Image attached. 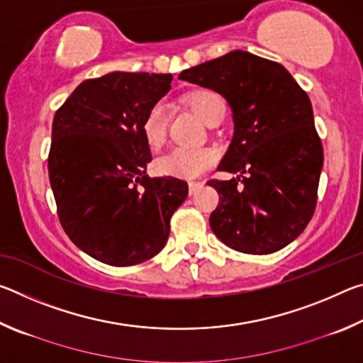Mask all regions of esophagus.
<instances>
[{"label":"esophagus","mask_w":363,"mask_h":363,"mask_svg":"<svg viewBox=\"0 0 363 363\" xmlns=\"http://www.w3.org/2000/svg\"><path fill=\"white\" fill-rule=\"evenodd\" d=\"M201 187H203V182H200V181L189 182V194H190V195H195Z\"/></svg>","instance_id":"obj_1"}]
</instances>
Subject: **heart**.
Here are the masks:
<instances>
[{
  "label": "heart",
  "instance_id": "b5f03b06",
  "mask_svg": "<svg viewBox=\"0 0 363 363\" xmlns=\"http://www.w3.org/2000/svg\"><path fill=\"white\" fill-rule=\"evenodd\" d=\"M190 108L208 125L216 121L225 113V102L223 96L211 89H199L187 97ZM168 113L163 102H155L147 110L140 121V134L144 143L152 150L160 149L167 139ZM218 160V153L208 147L196 149H173L167 155L157 158L153 168L158 174L179 177V179H195L210 169Z\"/></svg>",
  "mask_w": 363,
  "mask_h": 363
}]
</instances>
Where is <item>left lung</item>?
Wrapping results in <instances>:
<instances>
[{"label": "left lung", "instance_id": "obj_1", "mask_svg": "<svg viewBox=\"0 0 363 363\" xmlns=\"http://www.w3.org/2000/svg\"><path fill=\"white\" fill-rule=\"evenodd\" d=\"M181 79L216 91L233 112V138L210 179L219 205L210 225L220 242L247 255L285 248L314 216L323 167L309 96L284 65L232 51L181 72Z\"/></svg>", "mask_w": 363, "mask_h": 363}]
</instances>
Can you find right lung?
<instances>
[{
  "label": "right lung",
  "instance_id": "add662e5",
  "mask_svg": "<svg viewBox=\"0 0 363 363\" xmlns=\"http://www.w3.org/2000/svg\"><path fill=\"white\" fill-rule=\"evenodd\" d=\"M173 75L112 72L86 79L57 108L48 157L57 216L70 240L110 266H134L167 245L187 199L177 177H150L140 121Z\"/></svg>",
  "mask_w": 363,
  "mask_h": 363
}]
</instances>
